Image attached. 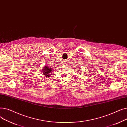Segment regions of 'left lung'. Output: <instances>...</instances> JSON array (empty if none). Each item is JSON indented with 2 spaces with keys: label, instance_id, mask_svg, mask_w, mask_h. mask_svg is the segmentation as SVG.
<instances>
[{
  "label": "left lung",
  "instance_id": "8db88e82",
  "mask_svg": "<svg viewBox=\"0 0 127 127\" xmlns=\"http://www.w3.org/2000/svg\"><path fill=\"white\" fill-rule=\"evenodd\" d=\"M78 74H79V73H78Z\"/></svg>",
  "mask_w": 127,
  "mask_h": 127
}]
</instances>
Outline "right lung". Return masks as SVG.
Listing matches in <instances>:
<instances>
[{"label":"right lung","mask_w":127,"mask_h":127,"mask_svg":"<svg viewBox=\"0 0 127 127\" xmlns=\"http://www.w3.org/2000/svg\"><path fill=\"white\" fill-rule=\"evenodd\" d=\"M42 69H43L42 70V74L43 75H45L46 77H47L48 78H49L51 76L53 71H54L53 68H51V67L49 66H47V65L45 66H44Z\"/></svg>","instance_id":"1"}]
</instances>
